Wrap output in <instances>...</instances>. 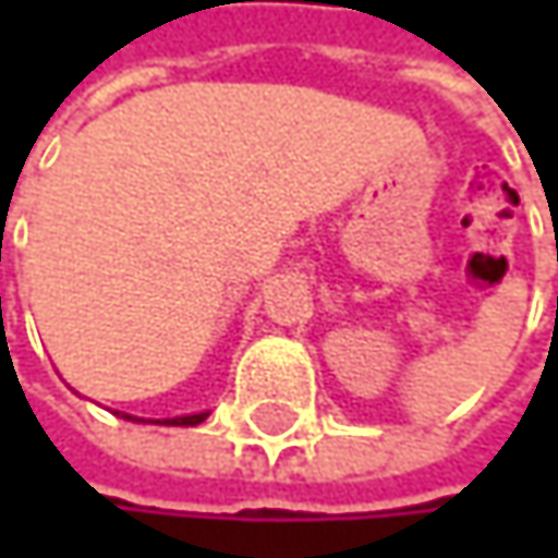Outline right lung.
I'll use <instances>...</instances> for the list:
<instances>
[{"label": "right lung", "mask_w": 558, "mask_h": 558, "mask_svg": "<svg viewBox=\"0 0 558 558\" xmlns=\"http://www.w3.org/2000/svg\"><path fill=\"white\" fill-rule=\"evenodd\" d=\"M125 420H132V416H125ZM206 420V413H190V416H173V420H165V426H196V423H203Z\"/></svg>", "instance_id": "obj_1"}]
</instances>
